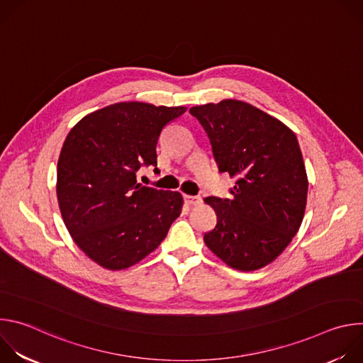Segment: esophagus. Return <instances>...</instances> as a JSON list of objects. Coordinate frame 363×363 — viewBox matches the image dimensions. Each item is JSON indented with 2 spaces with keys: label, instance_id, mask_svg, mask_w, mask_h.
Listing matches in <instances>:
<instances>
[{
  "label": "esophagus",
  "instance_id": "1",
  "mask_svg": "<svg viewBox=\"0 0 363 363\" xmlns=\"http://www.w3.org/2000/svg\"><path fill=\"white\" fill-rule=\"evenodd\" d=\"M184 199H185V202H186L188 205H199V203L202 202L201 196H192V195H185Z\"/></svg>",
  "mask_w": 363,
  "mask_h": 363
}]
</instances>
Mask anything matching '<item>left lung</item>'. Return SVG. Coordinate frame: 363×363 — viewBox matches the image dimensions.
<instances>
[{
  "label": "left lung",
  "instance_id": "1",
  "mask_svg": "<svg viewBox=\"0 0 363 363\" xmlns=\"http://www.w3.org/2000/svg\"><path fill=\"white\" fill-rule=\"evenodd\" d=\"M213 145L220 172L235 181L231 199L206 196L217 214L203 241L231 269H263L297 234L308 181L294 132L235 99L189 109Z\"/></svg>",
  "mask_w": 363,
  "mask_h": 363
}]
</instances>
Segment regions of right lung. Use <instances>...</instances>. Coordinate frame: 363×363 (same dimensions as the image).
Segmentation results:
<instances>
[{
  "label": "right lung",
  "mask_w": 363,
  "mask_h": 363,
  "mask_svg": "<svg viewBox=\"0 0 363 363\" xmlns=\"http://www.w3.org/2000/svg\"><path fill=\"white\" fill-rule=\"evenodd\" d=\"M185 112L119 101L86 115L69 132L57 162V201L73 241L100 267L135 266L179 217L182 195L143 186L136 171L157 167L162 129Z\"/></svg>",
  "instance_id": "add662e5"
}]
</instances>
